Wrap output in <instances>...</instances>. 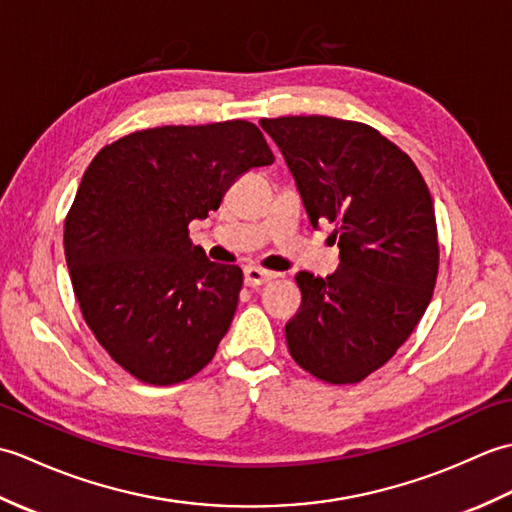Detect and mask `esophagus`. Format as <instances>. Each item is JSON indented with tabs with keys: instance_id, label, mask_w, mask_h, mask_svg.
I'll use <instances>...</instances> for the list:
<instances>
[{
	"instance_id": "esophagus-1",
	"label": "esophagus",
	"mask_w": 512,
	"mask_h": 512,
	"mask_svg": "<svg viewBox=\"0 0 512 512\" xmlns=\"http://www.w3.org/2000/svg\"><path fill=\"white\" fill-rule=\"evenodd\" d=\"M275 277H277V273H270V270H264L259 266H246L244 268V281H246V286H250V288L262 286V284H266V281L275 279Z\"/></svg>"
}]
</instances>
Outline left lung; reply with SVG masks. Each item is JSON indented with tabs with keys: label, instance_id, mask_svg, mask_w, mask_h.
I'll return each instance as SVG.
<instances>
[{
	"label": "left lung",
	"instance_id": "left-lung-1",
	"mask_svg": "<svg viewBox=\"0 0 512 512\" xmlns=\"http://www.w3.org/2000/svg\"><path fill=\"white\" fill-rule=\"evenodd\" d=\"M295 178L310 224L332 222L341 264L301 270V308L286 325L292 358L325 383H361L427 310L438 226L418 167L374 127L330 116L262 118Z\"/></svg>",
	"mask_w": 512,
	"mask_h": 512
}]
</instances>
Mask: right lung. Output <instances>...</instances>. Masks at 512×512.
<instances>
[{
    "instance_id": "right-lung-1",
    "label": "right lung",
    "mask_w": 512,
    "mask_h": 512,
    "mask_svg": "<svg viewBox=\"0 0 512 512\" xmlns=\"http://www.w3.org/2000/svg\"><path fill=\"white\" fill-rule=\"evenodd\" d=\"M273 162L253 123L226 121L134 132L85 169L65 217V262L96 341L138 380L182 383L211 363L244 275L193 246L189 222Z\"/></svg>"
}]
</instances>
